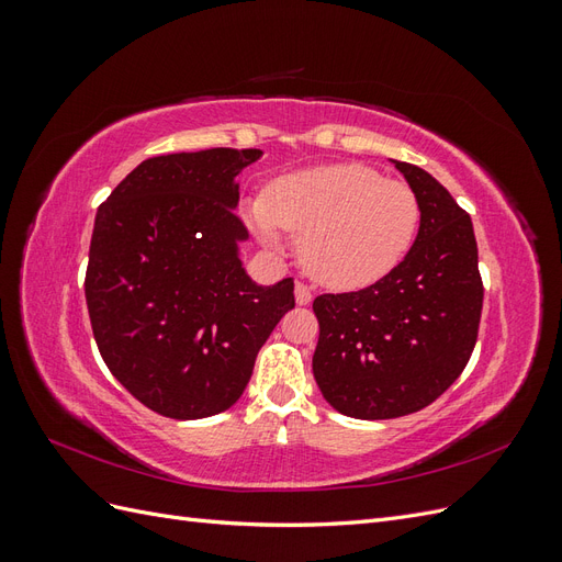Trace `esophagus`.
I'll return each mask as SVG.
<instances>
[{
    "label": "esophagus",
    "instance_id": "34e87169",
    "mask_svg": "<svg viewBox=\"0 0 562 562\" xmlns=\"http://www.w3.org/2000/svg\"><path fill=\"white\" fill-rule=\"evenodd\" d=\"M295 302L300 304V307L312 302V288L307 283H295Z\"/></svg>",
    "mask_w": 562,
    "mask_h": 562
}]
</instances>
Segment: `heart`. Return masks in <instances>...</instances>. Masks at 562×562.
<instances>
[{
	"label": "heart",
	"mask_w": 562,
	"mask_h": 562,
	"mask_svg": "<svg viewBox=\"0 0 562 562\" xmlns=\"http://www.w3.org/2000/svg\"><path fill=\"white\" fill-rule=\"evenodd\" d=\"M265 239L277 227L297 239L310 274L337 291L384 279L411 252L422 225L415 190L363 164H333L271 182L250 209Z\"/></svg>",
	"instance_id": "b5f03b06"
}]
</instances>
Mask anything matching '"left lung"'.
<instances>
[{
  "instance_id": "1",
  "label": "left lung",
  "mask_w": 562,
  "mask_h": 562,
  "mask_svg": "<svg viewBox=\"0 0 562 562\" xmlns=\"http://www.w3.org/2000/svg\"><path fill=\"white\" fill-rule=\"evenodd\" d=\"M394 164L422 206L411 252L378 283L314 300L316 384L356 419H394L434 403L467 368L483 312L469 213L424 168Z\"/></svg>"
}]
</instances>
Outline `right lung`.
<instances>
[{"label":"right lung","instance_id":"add662e5","mask_svg":"<svg viewBox=\"0 0 562 562\" xmlns=\"http://www.w3.org/2000/svg\"><path fill=\"white\" fill-rule=\"evenodd\" d=\"M260 149L147 159L100 203L87 307L100 356L133 398L171 419H201L241 398L255 356L295 283L250 281L236 176Z\"/></svg>","mask_w":562,"mask_h":562}]
</instances>
